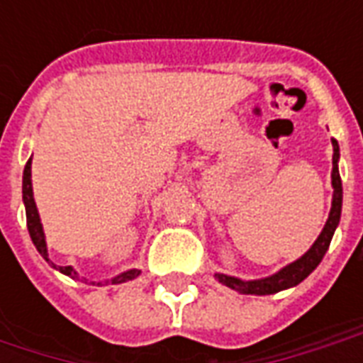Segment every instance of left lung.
Here are the masks:
<instances>
[{"label":"left lung","mask_w":363,"mask_h":363,"mask_svg":"<svg viewBox=\"0 0 363 363\" xmlns=\"http://www.w3.org/2000/svg\"><path fill=\"white\" fill-rule=\"evenodd\" d=\"M338 159H340V147H338V142L333 140V173H330V179H333V204H330L327 223H325L319 237L315 239V243L309 247V251L301 255L294 262H289L288 267L280 268L272 276L259 278V280H241L237 276L216 272V278H218L220 284L235 289L239 294H245V296H270V294H278L281 289L294 288L319 267L325 252L328 251V245L333 241V235H335L336 228L340 223V213H342V181H340V173H338Z\"/></svg>","instance_id":"left-lung-1"}]
</instances>
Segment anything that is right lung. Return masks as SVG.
Here are the masks:
<instances>
[{"instance_id":"add662e5","label":"right lung","mask_w":363,"mask_h":363,"mask_svg":"<svg viewBox=\"0 0 363 363\" xmlns=\"http://www.w3.org/2000/svg\"><path fill=\"white\" fill-rule=\"evenodd\" d=\"M30 165H33V157L28 159L27 165H25V171H23V204H25V212H27V228L28 233H30V239L35 243L36 251L43 255V259L46 262H50L48 259V247H46V235H44L43 223H40V216H38V208H36L35 202V192H33V179H30ZM52 268H56L62 274H66L69 278H79V274L75 272L72 267H56L54 262H50ZM142 274V270H135V268H130L126 272H120L118 276H114L111 280L104 281H91L93 286H103V284H122V281L134 280Z\"/></svg>"}]
</instances>
